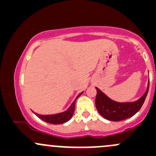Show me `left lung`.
<instances>
[{
  "label": "left lung",
  "mask_w": 156,
  "mask_h": 156,
  "mask_svg": "<svg viewBox=\"0 0 156 156\" xmlns=\"http://www.w3.org/2000/svg\"><path fill=\"white\" fill-rule=\"evenodd\" d=\"M149 86L150 81L148 83V88L144 94L138 100L132 103H118L114 101L97 88V109L103 118L112 121H120L130 118L135 115L143 105L148 94Z\"/></svg>",
  "instance_id": "obj_1"
}]
</instances>
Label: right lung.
<instances>
[{"instance_id":"right-lung-1","label":"right lung","mask_w":156,"mask_h":156,"mask_svg":"<svg viewBox=\"0 0 156 156\" xmlns=\"http://www.w3.org/2000/svg\"><path fill=\"white\" fill-rule=\"evenodd\" d=\"M83 93L80 94L75 99V100L73 101V103H72L70 108H68L67 111L64 112H62V113L56 114V115H38L37 113H35V115L36 116L38 117L41 120H44V121L47 122V123H52V124H61V123H64L65 122L68 121L71 118V117L73 116V112H74L75 109V103H76V100L80 95Z\"/></svg>"}]
</instances>
